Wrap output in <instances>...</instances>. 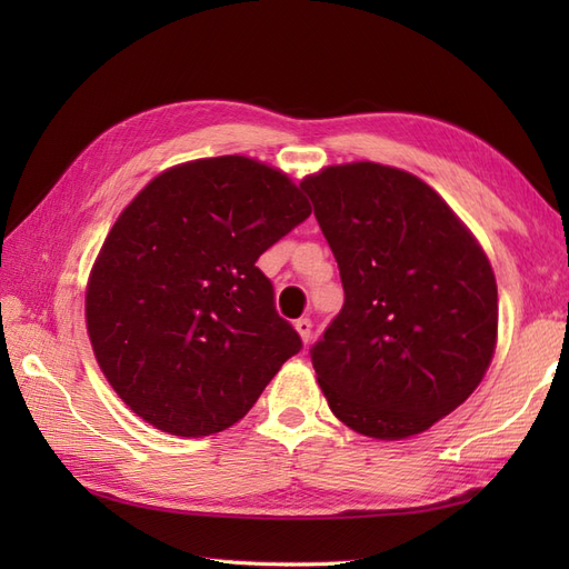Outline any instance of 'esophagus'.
<instances>
[{"instance_id":"esophagus-1","label":"esophagus","mask_w":569,"mask_h":569,"mask_svg":"<svg viewBox=\"0 0 569 569\" xmlns=\"http://www.w3.org/2000/svg\"><path fill=\"white\" fill-rule=\"evenodd\" d=\"M296 330H298V335H300V340H303V342L308 345L310 337H312V322H310V318L296 320Z\"/></svg>"}]
</instances>
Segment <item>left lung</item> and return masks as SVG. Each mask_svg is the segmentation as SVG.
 Returning a JSON list of instances; mask_svg holds the SVG:
<instances>
[{"instance_id": "obj_1", "label": "left lung", "mask_w": 569, "mask_h": 569, "mask_svg": "<svg viewBox=\"0 0 569 569\" xmlns=\"http://www.w3.org/2000/svg\"><path fill=\"white\" fill-rule=\"evenodd\" d=\"M340 266L345 306L310 349L345 426L377 440L428 430L462 406L497 349V278L438 192L357 161L300 180Z\"/></svg>"}]
</instances>
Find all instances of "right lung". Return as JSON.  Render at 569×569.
<instances>
[{"instance_id": "obj_1", "label": "right lung", "mask_w": 569, "mask_h": 569, "mask_svg": "<svg viewBox=\"0 0 569 569\" xmlns=\"http://www.w3.org/2000/svg\"><path fill=\"white\" fill-rule=\"evenodd\" d=\"M310 214L286 173L247 156L180 163L117 217L84 318L102 373L149 426L180 438L249 413L298 332L257 259Z\"/></svg>"}]
</instances>
